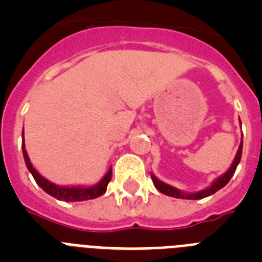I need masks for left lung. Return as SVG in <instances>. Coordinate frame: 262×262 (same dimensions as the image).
Returning <instances> with one entry per match:
<instances>
[{
    "instance_id": "1",
    "label": "left lung",
    "mask_w": 262,
    "mask_h": 262,
    "mask_svg": "<svg viewBox=\"0 0 262 262\" xmlns=\"http://www.w3.org/2000/svg\"><path fill=\"white\" fill-rule=\"evenodd\" d=\"M239 122H240V118H239ZM240 124H242V122H240ZM242 152H243V139H242V142H240L239 149H237V152H236V156H235V159H233V161H232V164H231L230 168L227 169L223 174L215 178L210 186H207L206 189H202V190H200V191H195V193H187V191H182V190H180V189H177V187L172 186V185L165 184L164 181L159 180V178H157L154 173H151V178H152V181H154V185L156 186L157 190H159L160 193L165 194V195L174 196V198H181V200H202V198H206V196L212 195V194L216 193L217 190H221L222 187H224L227 184H228V181H230L231 178H232V176L235 174L236 168H237V165H239L240 159H242Z\"/></svg>"
}]
</instances>
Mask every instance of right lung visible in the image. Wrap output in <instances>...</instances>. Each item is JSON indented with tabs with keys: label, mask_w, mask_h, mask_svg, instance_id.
I'll return each mask as SVG.
<instances>
[{
	"label": "right lung",
	"mask_w": 262,
	"mask_h": 262,
	"mask_svg": "<svg viewBox=\"0 0 262 262\" xmlns=\"http://www.w3.org/2000/svg\"><path fill=\"white\" fill-rule=\"evenodd\" d=\"M22 152L23 157H25V163H26L29 172L31 173L36 184L43 189L47 194L55 196L56 200L66 201V202H81V201L94 200L97 196H101L103 193H106L107 189V184L111 180V173L113 169L111 166L106 172V174L99 180L97 184L94 185H56L47 180L46 177L40 174L35 169V166L32 165L30 161V157L27 155L26 145H25V133L22 131Z\"/></svg>",
	"instance_id": "right-lung-1"
}]
</instances>
